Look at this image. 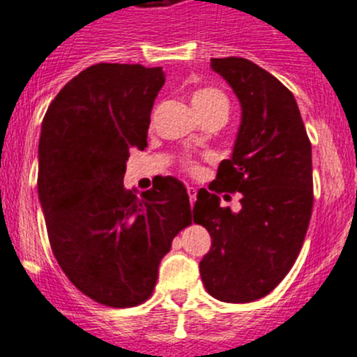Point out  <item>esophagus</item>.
<instances>
[{
	"mask_svg": "<svg viewBox=\"0 0 357 357\" xmlns=\"http://www.w3.org/2000/svg\"><path fill=\"white\" fill-rule=\"evenodd\" d=\"M187 194H189L190 204H194V201H196V196H197V190L194 189V187H187Z\"/></svg>",
	"mask_w": 357,
	"mask_h": 357,
	"instance_id": "obj_1",
	"label": "esophagus"
}]
</instances>
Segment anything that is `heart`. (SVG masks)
<instances>
[{"mask_svg": "<svg viewBox=\"0 0 357 357\" xmlns=\"http://www.w3.org/2000/svg\"><path fill=\"white\" fill-rule=\"evenodd\" d=\"M192 105L194 109L197 111V114H204V112L211 111L215 107H220V105H227V97L222 90L213 86H204V88H197L196 91L192 93ZM185 170H189L190 174H197L199 172V167H197L196 161L187 160L183 163Z\"/></svg>", "mask_w": 357, "mask_h": 357, "instance_id": "b5f03b06", "label": "heart"}]
</instances>
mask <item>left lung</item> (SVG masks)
<instances>
[{"label":"left lung","mask_w":357,"mask_h":357,"mask_svg":"<svg viewBox=\"0 0 357 357\" xmlns=\"http://www.w3.org/2000/svg\"><path fill=\"white\" fill-rule=\"evenodd\" d=\"M211 69L231 84L243 116L232 158L194 204V222L211 236L199 273L211 297L246 303L269 295L297 260L312 215V149L278 77L241 57L211 59ZM222 192H239L242 210L220 207Z\"/></svg>","instance_id":"obj_1"}]
</instances>
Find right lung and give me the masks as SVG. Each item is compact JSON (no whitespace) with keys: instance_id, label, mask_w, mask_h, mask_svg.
I'll use <instances>...</instances> for the list:
<instances>
[{"instance_id":"add662e5","label":"right lung","mask_w":357,"mask_h":357,"mask_svg":"<svg viewBox=\"0 0 357 357\" xmlns=\"http://www.w3.org/2000/svg\"><path fill=\"white\" fill-rule=\"evenodd\" d=\"M163 84L161 67L95 63L59 91L41 125L38 194L52 252L70 283L102 305L146 302L161 259L190 224L177 178L140 197L123 187L130 149L147 147Z\"/></svg>"}]
</instances>
